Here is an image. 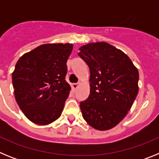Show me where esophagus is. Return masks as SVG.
<instances>
[{
    "mask_svg": "<svg viewBox=\"0 0 159 159\" xmlns=\"http://www.w3.org/2000/svg\"><path fill=\"white\" fill-rule=\"evenodd\" d=\"M80 84V83H77V84H72V88H74V89H77Z\"/></svg>",
    "mask_w": 159,
    "mask_h": 159,
    "instance_id": "1",
    "label": "esophagus"
}]
</instances>
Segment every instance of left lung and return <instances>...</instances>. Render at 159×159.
I'll use <instances>...</instances> for the list:
<instances>
[{
    "label": "left lung",
    "mask_w": 159,
    "mask_h": 159,
    "mask_svg": "<svg viewBox=\"0 0 159 159\" xmlns=\"http://www.w3.org/2000/svg\"><path fill=\"white\" fill-rule=\"evenodd\" d=\"M79 50L90 69V95L80 104L83 117L96 130H110L134 103L139 71L127 55L107 42L88 43Z\"/></svg>",
    "instance_id": "1"
}]
</instances>
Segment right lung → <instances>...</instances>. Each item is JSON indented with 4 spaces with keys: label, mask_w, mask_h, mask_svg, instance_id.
Masks as SVG:
<instances>
[{
    "label": "right lung",
    "mask_w": 159,
    "mask_h": 159,
    "mask_svg": "<svg viewBox=\"0 0 159 159\" xmlns=\"http://www.w3.org/2000/svg\"><path fill=\"white\" fill-rule=\"evenodd\" d=\"M72 43H45L20 57L12 75L18 106L32 123L48 125L64 110L71 87L65 80Z\"/></svg>",
    "instance_id": "add662e5"
}]
</instances>
